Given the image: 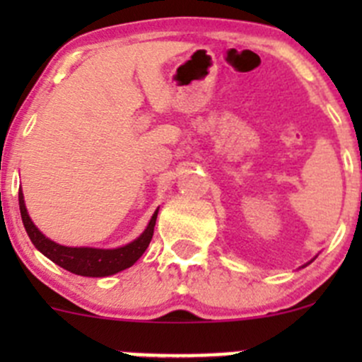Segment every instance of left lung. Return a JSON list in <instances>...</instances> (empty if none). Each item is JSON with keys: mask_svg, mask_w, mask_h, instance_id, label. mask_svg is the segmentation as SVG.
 <instances>
[{"mask_svg": "<svg viewBox=\"0 0 362 362\" xmlns=\"http://www.w3.org/2000/svg\"><path fill=\"white\" fill-rule=\"evenodd\" d=\"M313 259H315V257H313ZM313 259H312V261H313ZM312 261H310V262H312ZM310 262H306V264H310ZM306 264H303V268H305V266H306Z\"/></svg>", "mask_w": 362, "mask_h": 362, "instance_id": "8db88e82", "label": "left lung"}]
</instances>
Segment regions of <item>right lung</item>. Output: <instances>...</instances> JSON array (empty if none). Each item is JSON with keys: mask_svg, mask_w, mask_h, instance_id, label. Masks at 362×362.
<instances>
[{"mask_svg": "<svg viewBox=\"0 0 362 362\" xmlns=\"http://www.w3.org/2000/svg\"><path fill=\"white\" fill-rule=\"evenodd\" d=\"M19 208H21V217H23V224L28 233L29 240L33 245L42 252L45 257L50 261L56 262L61 268L68 269V272L75 273L80 276H110L115 273L122 272V269L133 266L138 259L144 255L147 250L148 243H151L152 235H154V226L156 218H158V210L152 214L151 221H148L145 231L133 240L131 243L117 249H94V247H66L59 245V243L52 242L47 238L42 231L35 226L28 214V208L24 203L23 191L19 192Z\"/></svg>", "mask_w": 362, "mask_h": 362, "instance_id": "right-lung-1", "label": "right lung"}]
</instances>
